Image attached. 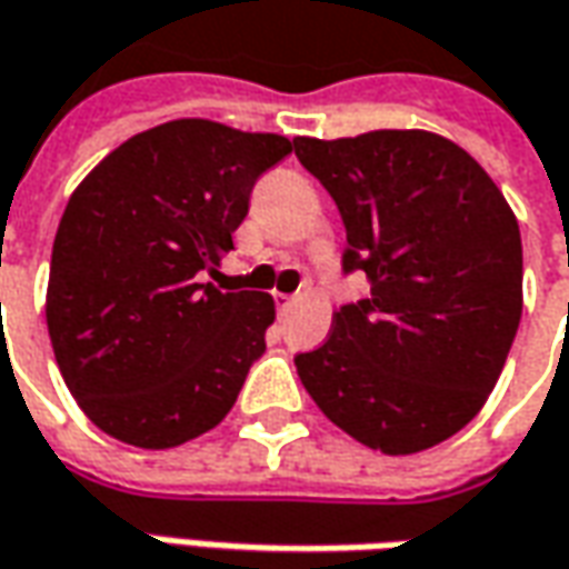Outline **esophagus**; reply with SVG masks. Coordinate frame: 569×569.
<instances>
[{"mask_svg": "<svg viewBox=\"0 0 569 569\" xmlns=\"http://www.w3.org/2000/svg\"><path fill=\"white\" fill-rule=\"evenodd\" d=\"M273 299H277V308H280V311H289L292 305L299 302V296H286V292H277Z\"/></svg>", "mask_w": 569, "mask_h": 569, "instance_id": "obj_1", "label": "esophagus"}]
</instances>
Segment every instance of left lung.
<instances>
[{"label": "left lung", "instance_id": "8db88e82", "mask_svg": "<svg viewBox=\"0 0 569 569\" xmlns=\"http://www.w3.org/2000/svg\"><path fill=\"white\" fill-rule=\"evenodd\" d=\"M346 226L340 305L323 346L296 356L327 419L371 450L419 453L479 416L522 315V242L491 176L431 131L296 138Z\"/></svg>", "mask_w": 569, "mask_h": 569}]
</instances>
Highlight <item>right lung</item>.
I'll list each match as a JSON object with an SVG mask.
<instances>
[{
  "instance_id": "1",
  "label": "right lung",
  "mask_w": 569,
  "mask_h": 569,
  "mask_svg": "<svg viewBox=\"0 0 569 569\" xmlns=\"http://www.w3.org/2000/svg\"><path fill=\"white\" fill-rule=\"evenodd\" d=\"M289 153L283 134L176 119L128 138L74 188L47 323L71 397L116 441L167 450L204 435L264 356L273 299L204 273L232 251L254 182Z\"/></svg>"
}]
</instances>
